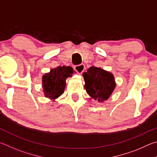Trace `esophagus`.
Here are the masks:
<instances>
[{"label": "esophagus", "instance_id": "34e87169", "mask_svg": "<svg viewBox=\"0 0 157 157\" xmlns=\"http://www.w3.org/2000/svg\"><path fill=\"white\" fill-rule=\"evenodd\" d=\"M75 70L79 74H82L85 70V66L84 64H79L75 66Z\"/></svg>", "mask_w": 157, "mask_h": 157}]
</instances>
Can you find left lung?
I'll return each instance as SVG.
<instances>
[{
  "mask_svg": "<svg viewBox=\"0 0 157 157\" xmlns=\"http://www.w3.org/2000/svg\"><path fill=\"white\" fill-rule=\"evenodd\" d=\"M82 75L87 94L91 99L93 98L99 102L107 100L116 88L114 75L101 68L91 66Z\"/></svg>",
  "mask_w": 157,
  "mask_h": 157,
  "instance_id": "left-lung-1",
  "label": "left lung"
}]
</instances>
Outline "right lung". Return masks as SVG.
Instances as JSON below:
<instances>
[{
	"mask_svg": "<svg viewBox=\"0 0 157 157\" xmlns=\"http://www.w3.org/2000/svg\"><path fill=\"white\" fill-rule=\"evenodd\" d=\"M74 72L71 66H58L42 76V87L46 98L52 101L62 95L66 85V79L72 77Z\"/></svg>",
	"mask_w": 157,
	"mask_h": 157,
	"instance_id": "add662e5",
	"label": "right lung"
}]
</instances>
